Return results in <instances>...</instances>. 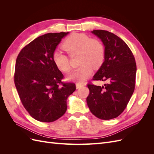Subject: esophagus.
<instances>
[{"label":"esophagus","mask_w":154,"mask_h":154,"mask_svg":"<svg viewBox=\"0 0 154 154\" xmlns=\"http://www.w3.org/2000/svg\"><path fill=\"white\" fill-rule=\"evenodd\" d=\"M76 88H79L82 87V86H84V85L82 84V83H76Z\"/></svg>","instance_id":"esophagus-1"}]
</instances>
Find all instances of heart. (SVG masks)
Returning <instances> with one entry per match:
<instances>
[{"label": "heart", "instance_id": "b5f03b06", "mask_svg": "<svg viewBox=\"0 0 154 154\" xmlns=\"http://www.w3.org/2000/svg\"><path fill=\"white\" fill-rule=\"evenodd\" d=\"M62 48L70 57L78 54V67L70 76V79L82 83L85 81L92 72V67L101 66L104 60L105 49L103 45L96 38H91L85 33H74L65 39ZM53 60L57 67L62 72L68 73L71 70V61L69 56L62 51L56 49L53 54Z\"/></svg>", "mask_w": 154, "mask_h": 154}]
</instances>
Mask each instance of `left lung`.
<instances>
[{
	"instance_id": "left-lung-1",
	"label": "left lung",
	"mask_w": 154,
	"mask_h": 154,
	"mask_svg": "<svg viewBox=\"0 0 154 154\" xmlns=\"http://www.w3.org/2000/svg\"><path fill=\"white\" fill-rule=\"evenodd\" d=\"M105 45V61L93 80L109 82L104 86L88 83L87 105L97 118H117L127 107L136 86V63L127 44L119 37L105 30H93Z\"/></svg>"
}]
</instances>
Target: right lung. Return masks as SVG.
Here are the masks:
<instances>
[{
	"instance_id": "1",
	"label": "right lung",
	"mask_w": 154,
	"mask_h": 154,
	"mask_svg": "<svg viewBox=\"0 0 154 154\" xmlns=\"http://www.w3.org/2000/svg\"><path fill=\"white\" fill-rule=\"evenodd\" d=\"M68 32L38 36L23 48L17 58L14 82L23 106L41 122H53L66 113L67 97L76 90L74 83L62 80L53 54Z\"/></svg>"
}]
</instances>
